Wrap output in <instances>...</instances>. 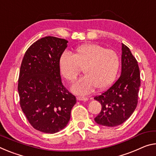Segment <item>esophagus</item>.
<instances>
[{
  "mask_svg": "<svg viewBox=\"0 0 156 156\" xmlns=\"http://www.w3.org/2000/svg\"><path fill=\"white\" fill-rule=\"evenodd\" d=\"M77 99L78 101H86L88 100V98L87 97H85V96H78Z\"/></svg>",
  "mask_w": 156,
  "mask_h": 156,
  "instance_id": "1",
  "label": "esophagus"
}]
</instances>
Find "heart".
<instances>
[{
    "mask_svg": "<svg viewBox=\"0 0 156 156\" xmlns=\"http://www.w3.org/2000/svg\"><path fill=\"white\" fill-rule=\"evenodd\" d=\"M119 58L115 51L98 44H86L79 46L74 55L64 52L59 60L63 77L70 83L77 80L81 69L83 76L72 86L78 94H87L94 90H104L112 85L119 69Z\"/></svg>",
    "mask_w": 156,
    "mask_h": 156,
    "instance_id": "obj_1",
    "label": "heart"
}]
</instances>
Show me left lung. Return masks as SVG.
<instances>
[{
  "instance_id": "left-lung-1",
  "label": "left lung",
  "mask_w": 156,
  "mask_h": 156,
  "mask_svg": "<svg viewBox=\"0 0 156 156\" xmlns=\"http://www.w3.org/2000/svg\"><path fill=\"white\" fill-rule=\"evenodd\" d=\"M122 50L120 77L109 89L94 97L102 106L94 120L104 126L115 127L122 124L131 116L137 105L140 68L129 48L122 44Z\"/></svg>"
}]
</instances>
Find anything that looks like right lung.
Masks as SVG:
<instances>
[{"label":"right lung","instance_id":"1","mask_svg":"<svg viewBox=\"0 0 156 156\" xmlns=\"http://www.w3.org/2000/svg\"><path fill=\"white\" fill-rule=\"evenodd\" d=\"M68 41L41 38L29 47L22 60L18 80L20 105L34 129L55 133L69 122L76 96L62 85L59 60Z\"/></svg>","mask_w":156,"mask_h":156}]
</instances>
